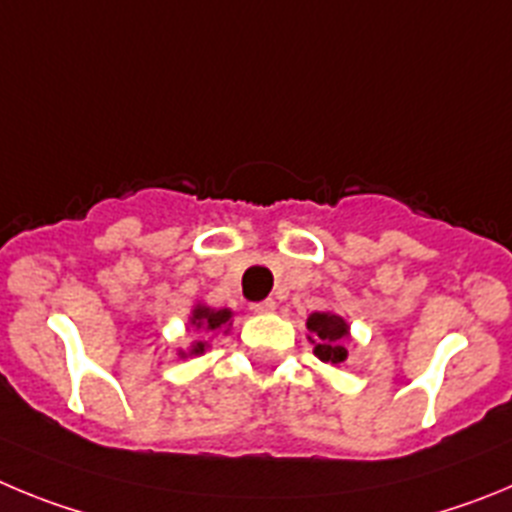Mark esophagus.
<instances>
[{
  "label": "esophagus",
  "mask_w": 512,
  "mask_h": 512,
  "mask_svg": "<svg viewBox=\"0 0 512 512\" xmlns=\"http://www.w3.org/2000/svg\"><path fill=\"white\" fill-rule=\"evenodd\" d=\"M252 311L255 313H270V311H275V301L273 298H267V301H260V303H252Z\"/></svg>",
  "instance_id": "34e87169"
}]
</instances>
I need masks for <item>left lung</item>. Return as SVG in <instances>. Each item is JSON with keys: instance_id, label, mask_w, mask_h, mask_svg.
I'll use <instances>...</instances> for the list:
<instances>
[{"instance_id": "obj_1", "label": "left lung", "mask_w": 512, "mask_h": 512, "mask_svg": "<svg viewBox=\"0 0 512 512\" xmlns=\"http://www.w3.org/2000/svg\"><path fill=\"white\" fill-rule=\"evenodd\" d=\"M306 326L308 331H311L308 339L316 344V347H313V354H316L321 362L342 365L344 359H347V349H344L342 339H347L349 334L342 316H336V313H311Z\"/></svg>"}]
</instances>
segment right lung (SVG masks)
<instances>
[{
	"mask_svg": "<svg viewBox=\"0 0 512 512\" xmlns=\"http://www.w3.org/2000/svg\"><path fill=\"white\" fill-rule=\"evenodd\" d=\"M232 319V311H227V308H219V311H214V308H206V306H199L196 311H193V319L191 324L196 326V329H206V331H214V329H222L227 321ZM206 349L204 342L193 344L191 354H201Z\"/></svg>",
	"mask_w": 512,
	"mask_h": 512,
	"instance_id": "right-lung-1",
	"label": "right lung"
}]
</instances>
